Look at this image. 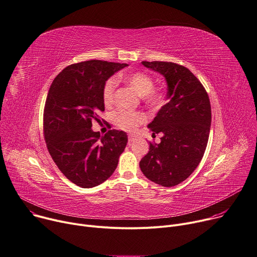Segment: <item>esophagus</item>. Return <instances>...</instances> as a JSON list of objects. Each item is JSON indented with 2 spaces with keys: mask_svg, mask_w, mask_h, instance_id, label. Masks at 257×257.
I'll return each instance as SVG.
<instances>
[{
  "mask_svg": "<svg viewBox=\"0 0 257 257\" xmlns=\"http://www.w3.org/2000/svg\"><path fill=\"white\" fill-rule=\"evenodd\" d=\"M136 139H137V137L136 136H134V135H128V138H127V140H128V143L131 144V143H133V142H135L136 141Z\"/></svg>",
  "mask_w": 257,
  "mask_h": 257,
  "instance_id": "obj_1",
  "label": "esophagus"
}]
</instances>
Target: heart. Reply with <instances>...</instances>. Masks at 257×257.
<instances>
[{"label": "heart", "mask_w": 257, "mask_h": 257, "mask_svg": "<svg viewBox=\"0 0 257 257\" xmlns=\"http://www.w3.org/2000/svg\"><path fill=\"white\" fill-rule=\"evenodd\" d=\"M126 81L134 87L142 96L151 104H159L162 102V94L153 89L154 79L144 73V72H135L125 77ZM117 85L116 77H110L104 84L103 89V100L106 105H110L114 100V93ZM112 120L117 127L132 132L138 127L140 123L146 120L144 114L135 112L127 109H119L112 114Z\"/></svg>", "instance_id": "1"}]
</instances>
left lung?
Masks as SVG:
<instances>
[{
	"label": "left lung",
	"mask_w": 257,
	"mask_h": 257,
	"mask_svg": "<svg viewBox=\"0 0 257 257\" xmlns=\"http://www.w3.org/2000/svg\"><path fill=\"white\" fill-rule=\"evenodd\" d=\"M165 77L168 102L148 124L153 135L162 133L159 144L150 143L140 161L150 181L174 187L184 182L200 163L211 124L209 97L202 83L185 66L173 62H142Z\"/></svg>",
	"instance_id": "1"
}]
</instances>
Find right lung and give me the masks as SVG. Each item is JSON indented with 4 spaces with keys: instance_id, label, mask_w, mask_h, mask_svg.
Wrapping results in <instances>:
<instances>
[{
    "instance_id": "obj_1",
    "label": "right lung",
    "mask_w": 257,
    "mask_h": 257,
    "mask_svg": "<svg viewBox=\"0 0 257 257\" xmlns=\"http://www.w3.org/2000/svg\"><path fill=\"white\" fill-rule=\"evenodd\" d=\"M126 66L102 60L71 64L50 87L44 109L47 147L60 172L78 187L93 188L105 182L126 146L122 131L100 136L92 130V121H99L98 113L105 110V82Z\"/></svg>"
}]
</instances>
